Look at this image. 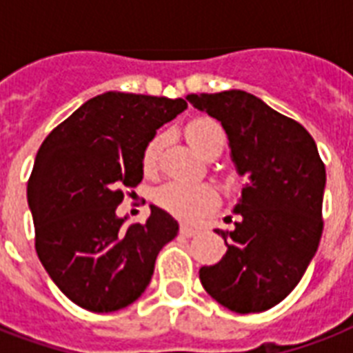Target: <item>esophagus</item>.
<instances>
[{
  "instance_id": "esophagus-1",
  "label": "esophagus",
  "mask_w": 353,
  "mask_h": 353,
  "mask_svg": "<svg viewBox=\"0 0 353 353\" xmlns=\"http://www.w3.org/2000/svg\"><path fill=\"white\" fill-rule=\"evenodd\" d=\"M198 234V229H194V227L190 225H181V236H185V238H192V236Z\"/></svg>"
}]
</instances>
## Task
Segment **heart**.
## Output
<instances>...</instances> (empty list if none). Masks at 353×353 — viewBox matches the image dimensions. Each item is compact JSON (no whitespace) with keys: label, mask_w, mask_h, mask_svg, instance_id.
<instances>
[{"label":"heart","mask_w":353,"mask_h":353,"mask_svg":"<svg viewBox=\"0 0 353 353\" xmlns=\"http://www.w3.org/2000/svg\"><path fill=\"white\" fill-rule=\"evenodd\" d=\"M188 143L199 155H205L212 148H218L225 144V132L223 128L209 117H198L192 122H188L185 130ZM163 137L157 135L146 144L143 154V166L146 170H152L159 157ZM157 201L163 209L183 220L194 221L203 214L210 212L218 205V192L214 187L205 185V183H185L172 181L166 183L165 187L159 188Z\"/></svg>","instance_id":"1"}]
</instances>
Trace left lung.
Listing matches in <instances>:
<instances>
[{"label":"left lung","instance_id":"left-lung-1","mask_svg":"<svg viewBox=\"0 0 353 353\" xmlns=\"http://www.w3.org/2000/svg\"><path fill=\"white\" fill-rule=\"evenodd\" d=\"M221 122L238 176L247 177L234 231H220L227 252L199 269L205 291L236 313L282 302L306 273L323 236L326 170L313 137L293 119L241 90L187 95Z\"/></svg>","mask_w":353,"mask_h":353}]
</instances>
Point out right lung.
I'll return each mask as SVG.
<instances>
[{
    "label": "right lung",
    "mask_w": 353,
    "mask_h": 353,
    "mask_svg": "<svg viewBox=\"0 0 353 353\" xmlns=\"http://www.w3.org/2000/svg\"><path fill=\"white\" fill-rule=\"evenodd\" d=\"M185 99L108 91L84 102L41 143L27 185L36 252L58 290L77 306L117 312L143 295L155 258L179 232L150 205L144 223H126L124 188L143 181V154Z\"/></svg>",
    "instance_id": "add662e5"
}]
</instances>
